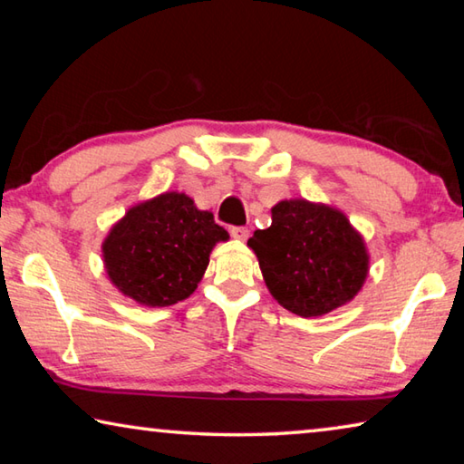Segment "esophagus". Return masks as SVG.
<instances>
[{"label": "esophagus", "mask_w": 464, "mask_h": 464, "mask_svg": "<svg viewBox=\"0 0 464 464\" xmlns=\"http://www.w3.org/2000/svg\"><path fill=\"white\" fill-rule=\"evenodd\" d=\"M229 233H231V237L237 239V241H246L249 237L247 227H231Z\"/></svg>", "instance_id": "obj_1"}]
</instances>
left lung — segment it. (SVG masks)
<instances>
[{
	"label": "left lung",
	"instance_id": "obj_1",
	"mask_svg": "<svg viewBox=\"0 0 464 464\" xmlns=\"http://www.w3.org/2000/svg\"><path fill=\"white\" fill-rule=\"evenodd\" d=\"M256 251L266 286L282 307L319 317L352 301L368 274L364 241L340 210L307 200H282L272 225L257 229Z\"/></svg>",
	"mask_w": 464,
	"mask_h": 464
}]
</instances>
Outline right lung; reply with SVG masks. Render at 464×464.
I'll return each instance as SVG.
<instances>
[{"label":"right lung","instance_id":"obj_1","mask_svg":"<svg viewBox=\"0 0 464 464\" xmlns=\"http://www.w3.org/2000/svg\"><path fill=\"white\" fill-rule=\"evenodd\" d=\"M229 239L213 213L186 194L166 192L132 207L104 241L110 280L147 307H168L190 296L217 241Z\"/></svg>","mask_w":464,"mask_h":464}]
</instances>
